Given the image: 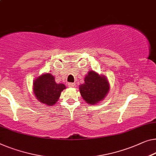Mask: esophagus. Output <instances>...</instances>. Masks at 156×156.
Segmentation results:
<instances>
[{
    "label": "esophagus",
    "mask_w": 156,
    "mask_h": 156,
    "mask_svg": "<svg viewBox=\"0 0 156 156\" xmlns=\"http://www.w3.org/2000/svg\"><path fill=\"white\" fill-rule=\"evenodd\" d=\"M68 86L69 87H76V84L73 83H69L68 84Z\"/></svg>",
    "instance_id": "34e87169"
}]
</instances>
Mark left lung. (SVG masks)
<instances>
[{"label":"left lung","mask_w":156,"mask_h":156,"mask_svg":"<svg viewBox=\"0 0 156 156\" xmlns=\"http://www.w3.org/2000/svg\"><path fill=\"white\" fill-rule=\"evenodd\" d=\"M85 83L79 87L83 99L87 104H96L105 98L109 91V83L106 76L90 71L85 77Z\"/></svg>","instance_id":"left-lung-1"}]
</instances>
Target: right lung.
Listing matches in <instances>:
<instances>
[{"instance_id": "1", "label": "right lung", "mask_w": 156, "mask_h": 156, "mask_svg": "<svg viewBox=\"0 0 156 156\" xmlns=\"http://www.w3.org/2000/svg\"><path fill=\"white\" fill-rule=\"evenodd\" d=\"M64 89H66V86L56 83L55 77L50 73L40 76L34 82L33 90L36 99L49 106L57 103L61 92Z\"/></svg>"}]
</instances>
